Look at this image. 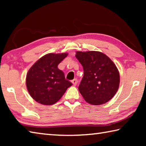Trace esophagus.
<instances>
[{"instance_id": "1", "label": "esophagus", "mask_w": 146, "mask_h": 146, "mask_svg": "<svg viewBox=\"0 0 146 146\" xmlns=\"http://www.w3.org/2000/svg\"><path fill=\"white\" fill-rule=\"evenodd\" d=\"M71 82L73 83V84L74 86H76V84H77V82H78L77 79H76V78L73 79V80L72 81H71Z\"/></svg>"}]
</instances>
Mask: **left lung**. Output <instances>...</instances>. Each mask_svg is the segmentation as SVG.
<instances>
[{"instance_id":"obj_1","label":"left lung","mask_w":146,"mask_h":146,"mask_svg":"<svg viewBox=\"0 0 146 146\" xmlns=\"http://www.w3.org/2000/svg\"><path fill=\"white\" fill-rule=\"evenodd\" d=\"M84 76L78 90L86 102L101 105L114 97L119 87L120 75L113 62L99 51H76Z\"/></svg>"}]
</instances>
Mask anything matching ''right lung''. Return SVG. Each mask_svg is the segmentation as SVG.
Returning a JSON list of instances; mask_svg holds the SVG:
<instances>
[{
  "label": "right lung",
  "mask_w": 146,
  "mask_h": 146,
  "mask_svg": "<svg viewBox=\"0 0 146 146\" xmlns=\"http://www.w3.org/2000/svg\"><path fill=\"white\" fill-rule=\"evenodd\" d=\"M67 53H49L43 56L29 69L26 86L31 97L43 105H52L60 99L72 83L65 78L58 65Z\"/></svg>",
  "instance_id": "obj_1"
}]
</instances>
